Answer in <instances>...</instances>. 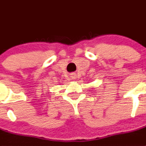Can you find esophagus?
<instances>
[{
  "label": "esophagus",
  "mask_w": 146,
  "mask_h": 146,
  "mask_svg": "<svg viewBox=\"0 0 146 146\" xmlns=\"http://www.w3.org/2000/svg\"><path fill=\"white\" fill-rule=\"evenodd\" d=\"M71 79H72V80H76V75L75 73H73V74H72V75H71Z\"/></svg>",
  "instance_id": "obj_1"
}]
</instances>
